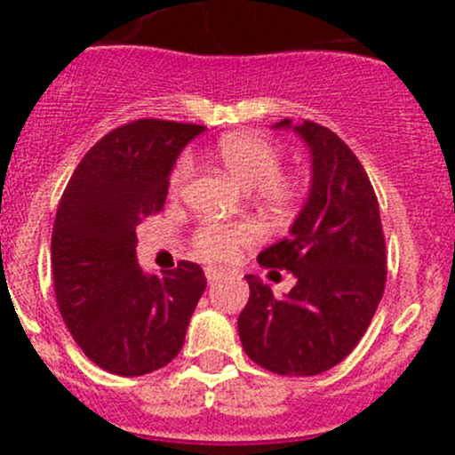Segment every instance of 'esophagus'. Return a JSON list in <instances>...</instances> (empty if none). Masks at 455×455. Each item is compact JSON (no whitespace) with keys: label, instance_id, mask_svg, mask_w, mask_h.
I'll return each mask as SVG.
<instances>
[{"label":"esophagus","instance_id":"1","mask_svg":"<svg viewBox=\"0 0 455 455\" xmlns=\"http://www.w3.org/2000/svg\"><path fill=\"white\" fill-rule=\"evenodd\" d=\"M204 275H206V282L213 283V282H218L220 270H218V268H213V266H206V268H204Z\"/></svg>","mask_w":455,"mask_h":455}]
</instances>
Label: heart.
I'll list each match as a JSON object with an SVG mask.
<instances>
[{"mask_svg": "<svg viewBox=\"0 0 455 455\" xmlns=\"http://www.w3.org/2000/svg\"><path fill=\"white\" fill-rule=\"evenodd\" d=\"M218 156L231 176L242 187L251 189V196L264 209L273 213H286L299 200V182L282 173L283 156L270 140L255 134H228L220 140ZM194 156L187 151L173 164L169 187L173 191L182 189L194 176ZM255 240L257 231L251 222H218V220H204L191 237L196 251L213 261L233 259L242 246L253 244Z\"/></svg>", "mask_w": 455, "mask_h": 455, "instance_id": "obj_1", "label": "heart"}]
</instances>
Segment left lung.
<instances>
[{"label": "left lung", "instance_id": "left-lung-1", "mask_svg": "<svg viewBox=\"0 0 455 455\" xmlns=\"http://www.w3.org/2000/svg\"><path fill=\"white\" fill-rule=\"evenodd\" d=\"M275 127H291L283 118ZM295 132L313 151V187L291 235L257 261L291 270L297 283L277 299L255 275L240 313L242 347L259 368L315 376L356 347L380 304L387 255L379 200L363 164L332 130L304 121Z\"/></svg>", "mask_w": 455, "mask_h": 455}]
</instances>
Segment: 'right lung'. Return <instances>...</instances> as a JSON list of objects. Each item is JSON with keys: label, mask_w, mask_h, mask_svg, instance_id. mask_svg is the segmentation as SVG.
<instances>
[{"label": "right lung", "mask_w": 455, "mask_h": 455, "mask_svg": "<svg viewBox=\"0 0 455 455\" xmlns=\"http://www.w3.org/2000/svg\"><path fill=\"white\" fill-rule=\"evenodd\" d=\"M202 130L163 118L116 127L84 156L59 202V313L87 359L112 374L142 376L176 359L206 288L194 261L145 275L134 253L136 227L163 211L173 163Z\"/></svg>", "instance_id": "1"}]
</instances>
